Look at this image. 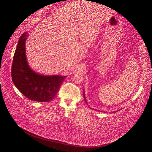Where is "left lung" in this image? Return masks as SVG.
Here are the masks:
<instances>
[{
	"label": "left lung",
	"instance_id": "8db88e82",
	"mask_svg": "<svg viewBox=\"0 0 152 152\" xmlns=\"http://www.w3.org/2000/svg\"><path fill=\"white\" fill-rule=\"evenodd\" d=\"M83 97H84V99H85V103H87V102H86V98H85V93H84V92H83Z\"/></svg>",
	"mask_w": 152,
	"mask_h": 152
}]
</instances>
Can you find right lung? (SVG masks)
Here are the masks:
<instances>
[{
    "instance_id": "add662e5",
    "label": "right lung",
    "mask_w": 152,
    "mask_h": 152,
    "mask_svg": "<svg viewBox=\"0 0 152 152\" xmlns=\"http://www.w3.org/2000/svg\"><path fill=\"white\" fill-rule=\"evenodd\" d=\"M26 33L20 37L14 54L12 66V81L18 90L29 99L49 102L54 98L67 76H45L33 71L25 55Z\"/></svg>"
}]
</instances>
